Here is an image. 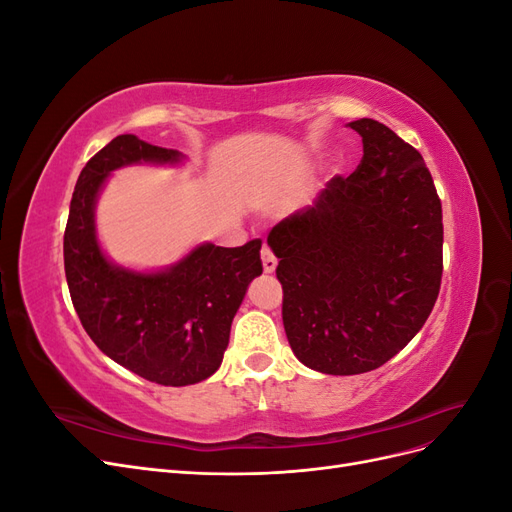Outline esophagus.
<instances>
[{
    "instance_id": "esophagus-1",
    "label": "esophagus",
    "mask_w": 512,
    "mask_h": 512,
    "mask_svg": "<svg viewBox=\"0 0 512 512\" xmlns=\"http://www.w3.org/2000/svg\"><path fill=\"white\" fill-rule=\"evenodd\" d=\"M260 254H262V269H265V273H273L275 267H277V258L271 252V247L265 245V247H262Z\"/></svg>"
}]
</instances>
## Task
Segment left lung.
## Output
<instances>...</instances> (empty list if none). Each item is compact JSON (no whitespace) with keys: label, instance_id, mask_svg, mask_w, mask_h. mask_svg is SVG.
I'll list each match as a JSON object with an SVG mask.
<instances>
[{"label":"left lung","instance_id":"left-lung-1","mask_svg":"<svg viewBox=\"0 0 512 512\" xmlns=\"http://www.w3.org/2000/svg\"><path fill=\"white\" fill-rule=\"evenodd\" d=\"M350 128L363 136L361 164L267 239L280 258L290 348L333 376L391 361L421 331L442 284V203L423 156L380 121Z\"/></svg>","mask_w":512,"mask_h":512}]
</instances>
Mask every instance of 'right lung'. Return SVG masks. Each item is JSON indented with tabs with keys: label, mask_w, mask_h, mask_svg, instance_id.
<instances>
[{
	"label": "right lung",
	"mask_w": 512,
	"mask_h": 512,
	"mask_svg": "<svg viewBox=\"0 0 512 512\" xmlns=\"http://www.w3.org/2000/svg\"><path fill=\"white\" fill-rule=\"evenodd\" d=\"M177 160L179 151L134 134L113 138L81 170L64 232L66 280L83 329L115 363L164 386L196 384L220 367L232 318L262 273L260 239L200 245L162 273H132L104 258L94 205L108 173L134 162Z\"/></svg>",
	"instance_id": "add662e5"
}]
</instances>
